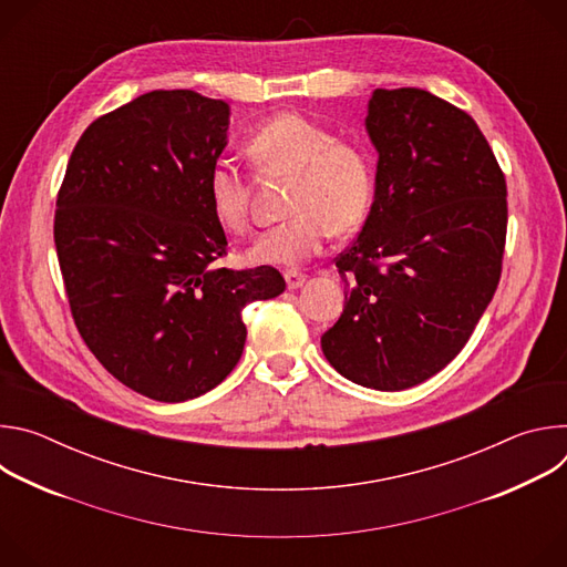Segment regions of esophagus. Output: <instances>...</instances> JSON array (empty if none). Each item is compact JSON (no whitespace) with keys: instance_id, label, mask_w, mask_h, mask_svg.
<instances>
[{"instance_id":"34e87169","label":"esophagus","mask_w":567,"mask_h":567,"mask_svg":"<svg viewBox=\"0 0 567 567\" xmlns=\"http://www.w3.org/2000/svg\"><path fill=\"white\" fill-rule=\"evenodd\" d=\"M285 280H287V287H289V289H298V287L305 285L307 276H305V274H298V271H287V274H285Z\"/></svg>"}]
</instances>
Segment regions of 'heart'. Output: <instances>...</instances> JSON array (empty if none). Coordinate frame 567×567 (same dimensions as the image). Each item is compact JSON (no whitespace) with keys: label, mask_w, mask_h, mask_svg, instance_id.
Instances as JSON below:
<instances>
[{"label":"heart","mask_w":567,"mask_h":567,"mask_svg":"<svg viewBox=\"0 0 567 567\" xmlns=\"http://www.w3.org/2000/svg\"><path fill=\"white\" fill-rule=\"evenodd\" d=\"M254 166L271 177H291L289 221L267 230L247 251L256 265L296 267L326 249L332 230L359 228L374 195L368 152L320 123L282 112L262 123L247 141ZM206 197L215 221L228 233L251 226L249 184L233 161L219 158L206 177Z\"/></svg>","instance_id":"heart-1"}]
</instances>
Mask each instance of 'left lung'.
I'll return each mask as SVG.
<instances>
[{"instance_id": "obj_1", "label": "left lung", "mask_w": 567, "mask_h": 567, "mask_svg": "<svg viewBox=\"0 0 567 567\" xmlns=\"http://www.w3.org/2000/svg\"><path fill=\"white\" fill-rule=\"evenodd\" d=\"M365 130L374 202L337 258L346 307L320 348L346 379L394 392L446 368L492 302L507 184L475 121L431 92L374 90Z\"/></svg>"}]
</instances>
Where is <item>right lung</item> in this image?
I'll return each instance as SVG.
<instances>
[{"label":"right lung","instance_id":"obj_1","mask_svg":"<svg viewBox=\"0 0 567 567\" xmlns=\"http://www.w3.org/2000/svg\"><path fill=\"white\" fill-rule=\"evenodd\" d=\"M230 107L150 92L78 138L55 202V251L75 328L123 385L188 401L221 383L247 341L241 309L285 291L274 267L233 271L206 177Z\"/></svg>","mask_w":567,"mask_h":567}]
</instances>
